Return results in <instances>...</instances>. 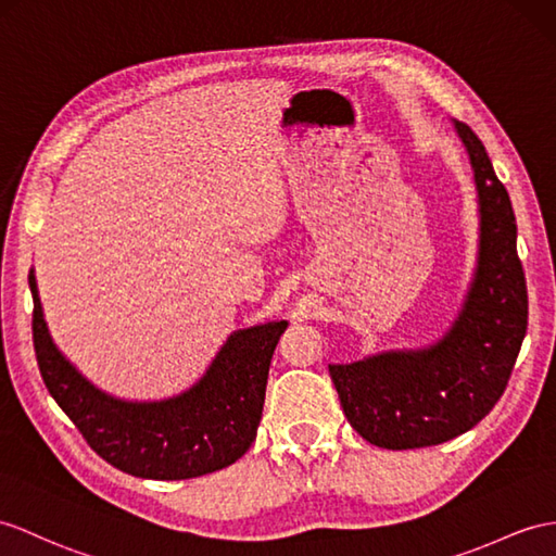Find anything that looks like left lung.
Listing matches in <instances>:
<instances>
[{
  "instance_id": "obj_1",
  "label": "left lung",
  "mask_w": 556,
  "mask_h": 556,
  "mask_svg": "<svg viewBox=\"0 0 556 556\" xmlns=\"http://www.w3.org/2000/svg\"><path fill=\"white\" fill-rule=\"evenodd\" d=\"M453 127L469 155L479 205L477 266L463 306L434 344L328 365L349 425L389 451L437 445L479 425L503 396L528 325L507 188L477 134L457 119Z\"/></svg>"
}]
</instances>
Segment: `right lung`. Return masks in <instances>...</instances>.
I'll use <instances>...</instances> for the list:
<instances>
[{
	"label": "right lung",
	"mask_w": 556,
	"mask_h": 556,
	"mask_svg": "<svg viewBox=\"0 0 556 556\" xmlns=\"http://www.w3.org/2000/svg\"><path fill=\"white\" fill-rule=\"evenodd\" d=\"M33 340L39 372L61 410L105 463L139 479H193L233 465L260 427L268 365L288 320L233 330L195 384L169 399L108 394L65 358L47 328L30 268Z\"/></svg>",
	"instance_id": "add662e5"
}]
</instances>
